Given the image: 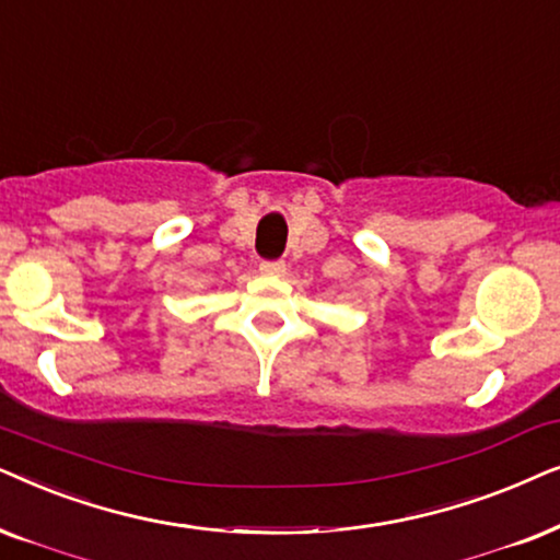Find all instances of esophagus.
<instances>
[{"label":"esophagus","mask_w":560,"mask_h":560,"mask_svg":"<svg viewBox=\"0 0 560 560\" xmlns=\"http://www.w3.org/2000/svg\"><path fill=\"white\" fill-rule=\"evenodd\" d=\"M258 268L264 276H284L287 273L284 260H264Z\"/></svg>","instance_id":"1"}]
</instances>
